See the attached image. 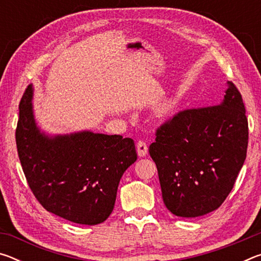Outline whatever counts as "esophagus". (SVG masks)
I'll return each mask as SVG.
<instances>
[{
	"label": "esophagus",
	"mask_w": 261,
	"mask_h": 261,
	"mask_svg": "<svg viewBox=\"0 0 261 261\" xmlns=\"http://www.w3.org/2000/svg\"><path fill=\"white\" fill-rule=\"evenodd\" d=\"M147 151H148L147 144L145 143L144 140H139L138 143H137V153H138V155L145 156L147 154Z\"/></svg>",
	"instance_id": "esophagus-1"
}]
</instances>
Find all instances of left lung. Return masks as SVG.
<instances>
[{"mask_svg": "<svg viewBox=\"0 0 261 261\" xmlns=\"http://www.w3.org/2000/svg\"><path fill=\"white\" fill-rule=\"evenodd\" d=\"M247 141L245 106L232 82L219 105L182 110L159 126L148 151L167 208L182 218L219 208L245 161Z\"/></svg>", "mask_w": 261, "mask_h": 261, "instance_id": "1", "label": "left lung"}]
</instances>
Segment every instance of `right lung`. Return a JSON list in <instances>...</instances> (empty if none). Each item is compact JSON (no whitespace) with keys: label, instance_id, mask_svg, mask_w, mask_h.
<instances>
[{"label":"right lung","instance_id":"obj_1","mask_svg":"<svg viewBox=\"0 0 261 261\" xmlns=\"http://www.w3.org/2000/svg\"><path fill=\"white\" fill-rule=\"evenodd\" d=\"M32 85L19 102L17 152L31 191L43 208L73 223L107 220L124 171L137 160L135 141L120 135L79 132L49 138L32 113Z\"/></svg>","mask_w":261,"mask_h":261}]
</instances>
